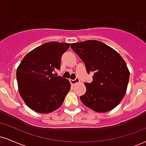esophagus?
<instances>
[{
  "instance_id": "1",
  "label": "esophagus",
  "mask_w": 146,
  "mask_h": 146,
  "mask_svg": "<svg viewBox=\"0 0 146 146\" xmlns=\"http://www.w3.org/2000/svg\"><path fill=\"white\" fill-rule=\"evenodd\" d=\"M70 82H71L72 85H73V86H74L75 84H76L80 82V79L76 78L75 80H70Z\"/></svg>"
}]
</instances>
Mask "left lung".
<instances>
[{
  "instance_id": "obj_1",
  "label": "left lung",
  "mask_w": 146,
  "mask_h": 146,
  "mask_svg": "<svg viewBox=\"0 0 146 146\" xmlns=\"http://www.w3.org/2000/svg\"><path fill=\"white\" fill-rule=\"evenodd\" d=\"M71 47L93 73V82L84 83L86 93L82 102L98 113L115 108L126 93L130 72L124 60L115 49L101 41L90 40L73 43Z\"/></svg>"
}]
</instances>
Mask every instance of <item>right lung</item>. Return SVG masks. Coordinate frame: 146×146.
I'll use <instances>...</instances> for the list:
<instances>
[{
    "instance_id": "obj_1",
    "label": "right lung",
    "mask_w": 146,
    "mask_h": 146,
    "mask_svg": "<svg viewBox=\"0 0 146 146\" xmlns=\"http://www.w3.org/2000/svg\"><path fill=\"white\" fill-rule=\"evenodd\" d=\"M69 46V43H44L29 52L18 66V91L35 112L47 114L62 105L71 84L67 79L55 76L53 72L60 69L62 56Z\"/></svg>"
}]
</instances>
